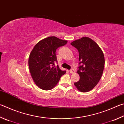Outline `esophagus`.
<instances>
[{
    "instance_id": "1",
    "label": "esophagus",
    "mask_w": 124,
    "mask_h": 124,
    "mask_svg": "<svg viewBox=\"0 0 124 124\" xmlns=\"http://www.w3.org/2000/svg\"><path fill=\"white\" fill-rule=\"evenodd\" d=\"M69 72H70V73H71V74H73V73H75V70H74L73 69H71L70 70H69Z\"/></svg>"
}]
</instances>
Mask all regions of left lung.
Returning <instances> with one entry per match:
<instances>
[{"label":"left lung","instance_id":"left-lung-1","mask_svg":"<svg viewBox=\"0 0 124 124\" xmlns=\"http://www.w3.org/2000/svg\"><path fill=\"white\" fill-rule=\"evenodd\" d=\"M78 49L80 61L77 73L80 80L74 85L81 92H87L94 88L102 76L105 67L104 55L96 43L90 38L84 37L71 43Z\"/></svg>","mask_w":124,"mask_h":124}]
</instances>
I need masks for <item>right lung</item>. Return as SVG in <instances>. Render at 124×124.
I'll list each match as a JSON object with an SVG mask.
<instances>
[{"instance_id":"right-lung-1","label":"right lung","mask_w":124,"mask_h":124,"mask_svg":"<svg viewBox=\"0 0 124 124\" xmlns=\"http://www.w3.org/2000/svg\"><path fill=\"white\" fill-rule=\"evenodd\" d=\"M68 41L55 36L40 40L33 47L29 56V67L31 75L39 88L45 91L53 89L66 71L62 70L57 62L56 50L66 45Z\"/></svg>"}]
</instances>
